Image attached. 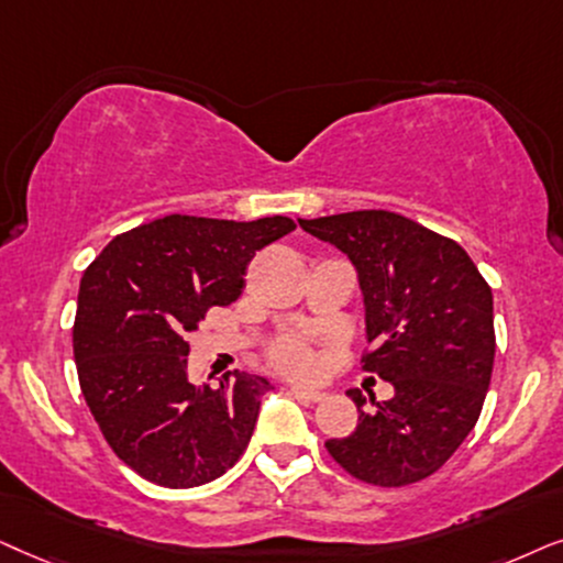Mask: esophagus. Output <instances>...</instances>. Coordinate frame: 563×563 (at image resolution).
<instances>
[{
    "mask_svg": "<svg viewBox=\"0 0 563 563\" xmlns=\"http://www.w3.org/2000/svg\"><path fill=\"white\" fill-rule=\"evenodd\" d=\"M290 394H294L296 399L303 404H317L327 396L324 391H317V388H301V386H290Z\"/></svg>",
    "mask_w": 563,
    "mask_h": 563,
    "instance_id": "obj_1",
    "label": "esophagus"
}]
</instances>
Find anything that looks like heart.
<instances>
[{
  "label": "heart",
  "mask_w": 563,
  "mask_h": 563,
  "mask_svg": "<svg viewBox=\"0 0 563 563\" xmlns=\"http://www.w3.org/2000/svg\"><path fill=\"white\" fill-rule=\"evenodd\" d=\"M267 360L275 371L286 373L290 378H313L319 373L321 355L309 336L283 334L267 350Z\"/></svg>",
  "instance_id": "1"
}]
</instances>
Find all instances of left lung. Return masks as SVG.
<instances>
[{
    "mask_svg": "<svg viewBox=\"0 0 563 563\" xmlns=\"http://www.w3.org/2000/svg\"><path fill=\"white\" fill-rule=\"evenodd\" d=\"M357 267L371 347L363 371L394 386V399L363 411L357 427L327 440L336 466L373 486L432 476L459 451L482 415L494 368L492 288L453 239L391 211L298 219Z\"/></svg>",
    "mask_w": 563,
    "mask_h": 563,
    "instance_id": "8db88e82",
    "label": "left lung"
}]
</instances>
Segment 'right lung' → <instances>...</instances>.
Segmentation results:
<instances>
[{"instance_id":"right-lung-1","label":"right lung","mask_w":563,"mask_h":563,"mask_svg":"<svg viewBox=\"0 0 563 563\" xmlns=\"http://www.w3.org/2000/svg\"><path fill=\"white\" fill-rule=\"evenodd\" d=\"M294 229L286 216L172 213L118 234L81 275L71 329L81 394L112 453L146 482L208 484L250 445L269 384L234 371L219 388L192 386L187 340L242 296L254 254Z\"/></svg>"}]
</instances>
